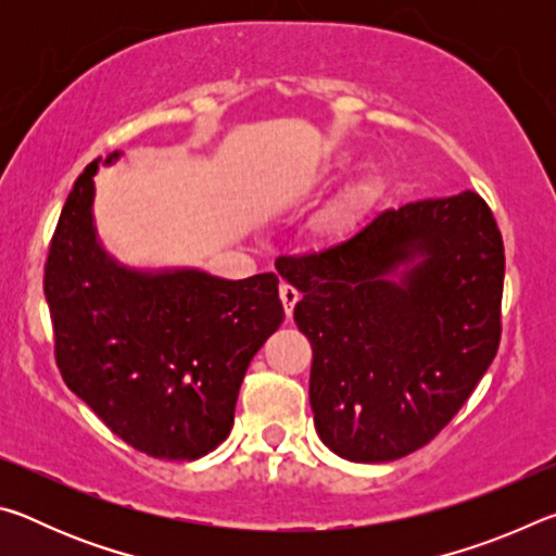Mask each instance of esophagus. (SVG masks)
I'll return each mask as SVG.
<instances>
[{"label": "esophagus", "instance_id": "1", "mask_svg": "<svg viewBox=\"0 0 556 556\" xmlns=\"http://www.w3.org/2000/svg\"><path fill=\"white\" fill-rule=\"evenodd\" d=\"M279 299H281V306H285V314L291 316V312H294V306H296V301H299V291L291 287V285H285V281H281V285H279Z\"/></svg>", "mask_w": 556, "mask_h": 556}]
</instances>
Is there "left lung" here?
I'll use <instances>...</instances> for the list:
<instances>
[{
    "label": "left lung",
    "mask_w": 556,
    "mask_h": 556,
    "mask_svg": "<svg viewBox=\"0 0 556 556\" xmlns=\"http://www.w3.org/2000/svg\"><path fill=\"white\" fill-rule=\"evenodd\" d=\"M277 271L301 291L318 437L355 464L427 446L501 345L503 235L473 191L382 211L333 248L277 257Z\"/></svg>",
    "instance_id": "left-lung-1"
}]
</instances>
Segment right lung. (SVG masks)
<instances>
[{"instance_id":"add662e5","label":"right lung","mask_w":556,"mask_h":556,"mask_svg":"<svg viewBox=\"0 0 556 556\" xmlns=\"http://www.w3.org/2000/svg\"><path fill=\"white\" fill-rule=\"evenodd\" d=\"M98 164L75 178L43 267L55 365L131 448L201 458L228 439L244 370L285 318L279 279L117 267L92 228Z\"/></svg>"}]
</instances>
